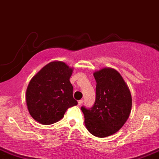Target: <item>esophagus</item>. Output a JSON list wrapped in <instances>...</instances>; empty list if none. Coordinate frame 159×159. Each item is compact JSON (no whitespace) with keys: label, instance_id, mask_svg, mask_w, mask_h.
Here are the masks:
<instances>
[{"label":"esophagus","instance_id":"1","mask_svg":"<svg viewBox=\"0 0 159 159\" xmlns=\"http://www.w3.org/2000/svg\"><path fill=\"white\" fill-rule=\"evenodd\" d=\"M83 102H84V100H79V101H78V105H79V106H81V105L83 103Z\"/></svg>","mask_w":159,"mask_h":159}]
</instances>
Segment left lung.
<instances>
[{"label":"left lung","mask_w":159,"mask_h":159,"mask_svg":"<svg viewBox=\"0 0 159 159\" xmlns=\"http://www.w3.org/2000/svg\"><path fill=\"white\" fill-rule=\"evenodd\" d=\"M96 101L91 109L81 107L84 125L93 136L103 138L118 131L129 118L132 96L125 81L116 70L104 67L95 71Z\"/></svg>","instance_id":"1"}]
</instances>
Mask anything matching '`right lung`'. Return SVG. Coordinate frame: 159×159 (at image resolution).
I'll use <instances>...</instances> for the list:
<instances>
[{
  "label": "right lung",
  "mask_w": 159,
  "mask_h": 159,
  "mask_svg": "<svg viewBox=\"0 0 159 159\" xmlns=\"http://www.w3.org/2000/svg\"><path fill=\"white\" fill-rule=\"evenodd\" d=\"M72 73L73 68L65 63L53 61L33 77L26 89V100L35 121L42 125L57 122L68 108L78 104L70 81Z\"/></svg>",
  "instance_id": "obj_1"
}]
</instances>
